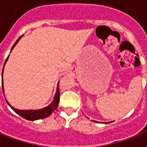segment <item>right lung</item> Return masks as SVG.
Wrapping results in <instances>:
<instances>
[{
  "label": "right lung",
  "mask_w": 147,
  "mask_h": 147,
  "mask_svg": "<svg viewBox=\"0 0 147 147\" xmlns=\"http://www.w3.org/2000/svg\"><path fill=\"white\" fill-rule=\"evenodd\" d=\"M22 38V36H20L19 38L17 39V41L15 42V44L12 46L11 48V50L13 49L16 45L17 44L20 39ZM8 57L6 59V61L5 62V64L6 63V61H8ZM5 66V65H4ZM3 70H4V67H3ZM2 75H3V71H2ZM2 89H3V93H4V86L2 85ZM6 102L8 103L9 106L11 107L13 110L17 114H19L20 116L26 119V120H40V119H43V118H45V117H48L49 115H51L55 110H57V109L58 107V104H59V102H60V90H59V83H58L57 87V91H56V94H55L54 98L53 100V102H51V104L49 105H48L47 107L45 108H43L42 109H38V110H20V109H17L13 108L11 106L8 102L6 100Z\"/></svg>",
  "instance_id": "right-lung-1"
}]
</instances>
